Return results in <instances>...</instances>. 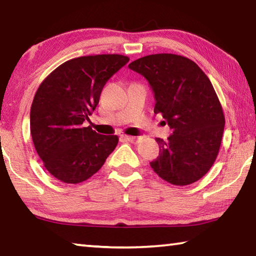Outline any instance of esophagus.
Masks as SVG:
<instances>
[{
    "instance_id": "34e87169",
    "label": "esophagus",
    "mask_w": 256,
    "mask_h": 256,
    "mask_svg": "<svg viewBox=\"0 0 256 256\" xmlns=\"http://www.w3.org/2000/svg\"><path fill=\"white\" fill-rule=\"evenodd\" d=\"M124 140H126L128 142H131L133 144H138V142L142 140V136H123Z\"/></svg>"
}]
</instances>
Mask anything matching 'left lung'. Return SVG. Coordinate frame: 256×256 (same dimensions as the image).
<instances>
[{
    "instance_id": "1",
    "label": "left lung",
    "mask_w": 256,
    "mask_h": 256,
    "mask_svg": "<svg viewBox=\"0 0 256 256\" xmlns=\"http://www.w3.org/2000/svg\"><path fill=\"white\" fill-rule=\"evenodd\" d=\"M131 70L148 80L154 94V114L172 130L157 138L159 156L154 172L172 185L202 178L218 156L224 128L222 104L209 78L196 62L176 54H154L133 60Z\"/></svg>"
}]
</instances>
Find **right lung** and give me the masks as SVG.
Listing matches in <instances>:
<instances>
[{"instance_id": "1", "label": "right lung", "mask_w": 256, "mask_h": 256, "mask_svg": "<svg viewBox=\"0 0 256 256\" xmlns=\"http://www.w3.org/2000/svg\"><path fill=\"white\" fill-rule=\"evenodd\" d=\"M130 60L118 54L89 55L60 64L37 89L30 132L38 156L55 178L68 184L88 180L118 144L84 123L96 110L106 82Z\"/></svg>"}]
</instances>
